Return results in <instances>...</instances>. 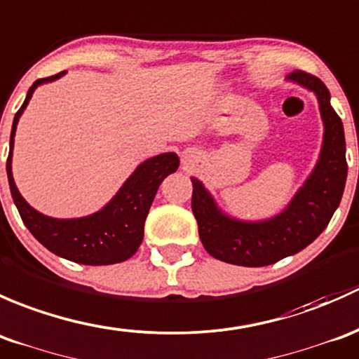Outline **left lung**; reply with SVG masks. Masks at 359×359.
<instances>
[{"instance_id":"8db88e82","label":"left lung","mask_w":359,"mask_h":359,"mask_svg":"<svg viewBox=\"0 0 359 359\" xmlns=\"http://www.w3.org/2000/svg\"><path fill=\"white\" fill-rule=\"evenodd\" d=\"M287 79L315 93L323 121V145L315 169L289 205L262 221L228 216L201 180L191 178V210L202 245L216 259L236 266H268L301 252L327 228L341 204L347 178L346 138L341 117L330 105V91L311 74L295 70Z\"/></svg>"}]
</instances>
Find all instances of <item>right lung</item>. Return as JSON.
<instances>
[{
    "mask_svg": "<svg viewBox=\"0 0 359 359\" xmlns=\"http://www.w3.org/2000/svg\"><path fill=\"white\" fill-rule=\"evenodd\" d=\"M65 72L57 76L38 79L27 91L24 103L15 114L12 135H10V154L6 161V175H8L10 191L22 221L27 230L34 235L39 243L48 250L64 259L79 262L88 266H105L123 262L138 250L143 240V226L147 214L152 205L158 184L165 176L175 172L180 165V158L175 152H165L147 158L133 171V175L124 181L112 201L105 207L84 217L74 219H57L44 216L25 202L18 191L12 175V152L17 131L18 119L27 107L32 93L41 84L57 81Z\"/></svg>",
    "mask_w": 359,
    "mask_h": 359,
    "instance_id": "1",
    "label": "right lung"
}]
</instances>
